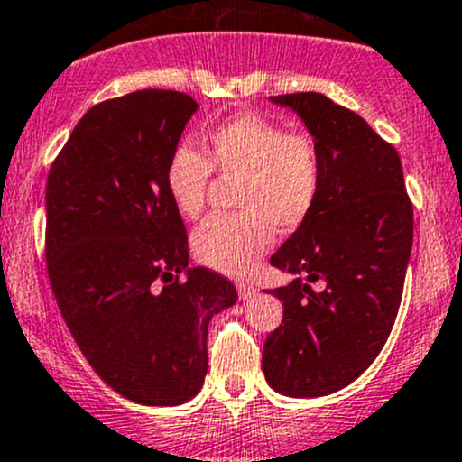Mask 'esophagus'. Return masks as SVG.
Returning <instances> with one entry per match:
<instances>
[{"label":"esophagus","mask_w":462,"mask_h":462,"mask_svg":"<svg viewBox=\"0 0 462 462\" xmlns=\"http://www.w3.org/2000/svg\"><path fill=\"white\" fill-rule=\"evenodd\" d=\"M236 292H239V299H252L256 294V288L252 283H236Z\"/></svg>","instance_id":"obj_1"}]
</instances>
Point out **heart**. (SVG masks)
I'll return each mask as SVG.
<instances>
[{
  "label": "heart",
  "mask_w": 462,
  "mask_h": 462,
  "mask_svg": "<svg viewBox=\"0 0 462 462\" xmlns=\"http://www.w3.org/2000/svg\"><path fill=\"white\" fill-rule=\"evenodd\" d=\"M206 152L181 145L166 168V188L183 217L201 215L215 170L236 179V215L197 227L192 247L208 268L245 276L270 250L274 227L292 232L317 206L320 154L310 134L292 133L259 113H241L206 133Z\"/></svg>",
  "instance_id": "obj_1"
}]
</instances>
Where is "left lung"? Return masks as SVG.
Wrapping results in <instances>:
<instances>
[{"label": "left lung", "instance_id": "8db88e82", "mask_svg": "<svg viewBox=\"0 0 462 462\" xmlns=\"http://www.w3.org/2000/svg\"><path fill=\"white\" fill-rule=\"evenodd\" d=\"M308 125L320 154L317 206L272 254L274 268L308 274L272 290L283 320L263 343V374L296 398L332 394L378 356L398 314L414 239V210L394 145L363 116L320 92L270 97ZM310 280H325L314 293Z\"/></svg>", "mask_w": 462, "mask_h": 462}]
</instances>
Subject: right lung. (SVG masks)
I'll return each instance as SVG.
<instances>
[{"label": "right lung", "instance_id": "right-lung-1", "mask_svg": "<svg viewBox=\"0 0 462 462\" xmlns=\"http://www.w3.org/2000/svg\"><path fill=\"white\" fill-rule=\"evenodd\" d=\"M197 108L159 88L101 101L48 172L46 265L61 317L92 370L143 405H181L201 390L208 325L236 303L226 276L186 270V226L166 188Z\"/></svg>", "mask_w": 462, "mask_h": 462}]
</instances>
